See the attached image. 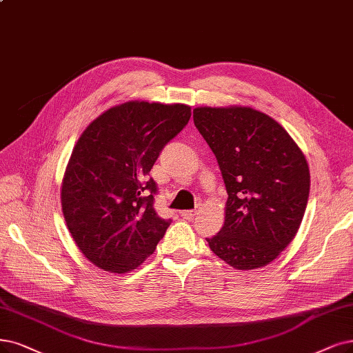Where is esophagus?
Listing matches in <instances>:
<instances>
[{
  "instance_id": "1",
  "label": "esophagus",
  "mask_w": 353,
  "mask_h": 353,
  "mask_svg": "<svg viewBox=\"0 0 353 353\" xmlns=\"http://www.w3.org/2000/svg\"><path fill=\"white\" fill-rule=\"evenodd\" d=\"M196 210H189V211H181V216H183L185 219H192L194 215H196Z\"/></svg>"
}]
</instances>
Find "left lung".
<instances>
[{"instance_id":"left-lung-1","label":"left lung","mask_w":353,"mask_h":353,"mask_svg":"<svg viewBox=\"0 0 353 353\" xmlns=\"http://www.w3.org/2000/svg\"><path fill=\"white\" fill-rule=\"evenodd\" d=\"M193 122L228 193L225 223L206 239L210 249L239 270L263 268L301 225L310 194L305 157L276 121L250 108H198Z\"/></svg>"}]
</instances>
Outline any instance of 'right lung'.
Wrapping results in <instances>:
<instances>
[{
  "label": "right lung",
  "instance_id": "obj_1",
  "mask_svg": "<svg viewBox=\"0 0 353 353\" xmlns=\"http://www.w3.org/2000/svg\"><path fill=\"white\" fill-rule=\"evenodd\" d=\"M186 104L128 101L91 122L77 141L61 202L78 249L100 269L125 273L154 253L172 224L154 210L150 172L190 119Z\"/></svg>",
  "mask_w": 353,
  "mask_h": 353
}]
</instances>
